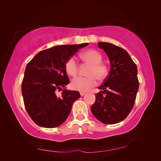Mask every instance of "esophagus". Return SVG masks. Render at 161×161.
I'll use <instances>...</instances> for the list:
<instances>
[{"label":"esophagus","mask_w":161,"mask_h":161,"mask_svg":"<svg viewBox=\"0 0 161 161\" xmlns=\"http://www.w3.org/2000/svg\"><path fill=\"white\" fill-rule=\"evenodd\" d=\"M80 94L81 96H84L85 94V92H80Z\"/></svg>","instance_id":"esophagus-1"}]
</instances>
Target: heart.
I'll return each mask as SVG.
<instances>
[{
    "label": "heart",
    "instance_id": "b5f03b06",
    "mask_svg": "<svg viewBox=\"0 0 161 161\" xmlns=\"http://www.w3.org/2000/svg\"><path fill=\"white\" fill-rule=\"evenodd\" d=\"M85 64L90 66L86 71V77H76L71 81V87L75 90L85 92L95 86L97 80H104L108 75V67L103 62V55L95 49H89L79 55ZM65 71L69 76H75L78 72V63L75 57L68 58L65 63Z\"/></svg>",
    "mask_w": 161,
    "mask_h": 161
}]
</instances>
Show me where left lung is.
I'll use <instances>...</instances> for the list:
<instances>
[{
    "instance_id": "left-lung-1",
    "label": "left lung",
    "mask_w": 161,
    "mask_h": 161,
    "mask_svg": "<svg viewBox=\"0 0 161 161\" xmlns=\"http://www.w3.org/2000/svg\"><path fill=\"white\" fill-rule=\"evenodd\" d=\"M98 47L108 54L111 67L91 111L103 123L115 124L125 119L134 106L139 88L137 66L121 47L107 42H99Z\"/></svg>"
}]
</instances>
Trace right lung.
Here are the masks:
<instances>
[{
  "label": "right lung",
  "mask_w": 161,
  "mask_h": 161,
  "mask_svg": "<svg viewBox=\"0 0 161 161\" xmlns=\"http://www.w3.org/2000/svg\"><path fill=\"white\" fill-rule=\"evenodd\" d=\"M88 43L61 45L43 50L28 63L21 90L25 108L31 118L41 127L53 128L62 125L69 114L74 102L80 97L77 91L62 90L69 83L65 63Z\"/></svg>",
  "instance_id": "right-lung-1"
}]
</instances>
